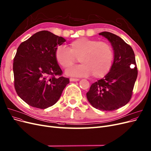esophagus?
Here are the masks:
<instances>
[{"label": "esophagus", "mask_w": 151, "mask_h": 151, "mask_svg": "<svg viewBox=\"0 0 151 151\" xmlns=\"http://www.w3.org/2000/svg\"><path fill=\"white\" fill-rule=\"evenodd\" d=\"M70 81H79V79H77V78H70Z\"/></svg>", "instance_id": "esophagus-1"}]
</instances>
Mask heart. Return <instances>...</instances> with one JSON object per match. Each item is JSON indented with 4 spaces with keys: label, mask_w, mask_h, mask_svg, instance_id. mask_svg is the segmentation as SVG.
I'll list each match as a JSON object with an SVG mask.
<instances>
[{
    "label": "heart",
    "mask_w": 151,
    "mask_h": 151,
    "mask_svg": "<svg viewBox=\"0 0 151 151\" xmlns=\"http://www.w3.org/2000/svg\"><path fill=\"white\" fill-rule=\"evenodd\" d=\"M78 58L82 64L67 69V75L81 77L92 74L93 77L99 79L110 71L114 51L105 41L87 38L77 39L69 44V48L60 45L55 50V59L64 69L76 63Z\"/></svg>",
    "instance_id": "obj_1"
}]
</instances>
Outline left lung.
Returning a JSON list of instances; mask_svg holds the SVG:
<instances>
[{
	"label": "left lung",
	"instance_id": "8db88e82",
	"mask_svg": "<svg viewBox=\"0 0 151 151\" xmlns=\"http://www.w3.org/2000/svg\"><path fill=\"white\" fill-rule=\"evenodd\" d=\"M99 34L111 43L114 62L109 73L93 83L86 96L93 107L103 111H112L124 106L131 100L137 68L133 49L125 41L109 32Z\"/></svg>",
	"mask_w": 151,
	"mask_h": 151
}]
</instances>
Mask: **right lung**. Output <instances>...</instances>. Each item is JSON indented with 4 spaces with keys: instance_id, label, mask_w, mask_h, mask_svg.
I'll list each match as a JSON object with an SVG mask.
<instances>
[{
    "instance_id": "right-lung-1",
    "label": "right lung",
    "mask_w": 151,
    "mask_h": 151,
    "mask_svg": "<svg viewBox=\"0 0 151 151\" xmlns=\"http://www.w3.org/2000/svg\"><path fill=\"white\" fill-rule=\"evenodd\" d=\"M65 39L42 30L22 42L13 62L14 87L29 106L46 109L58 101L69 83L55 59V50ZM59 77L56 78L55 76Z\"/></svg>"
}]
</instances>
